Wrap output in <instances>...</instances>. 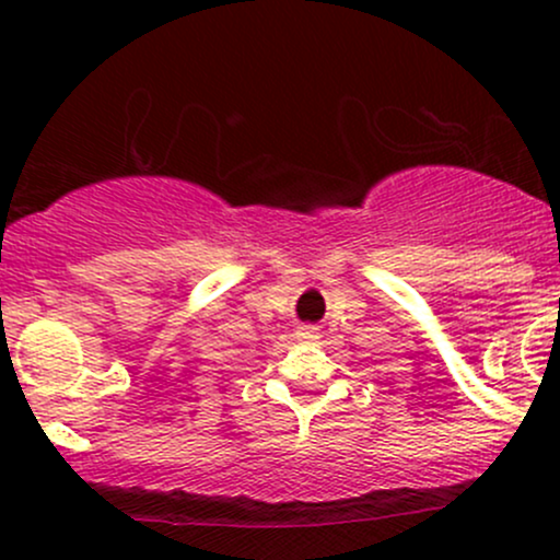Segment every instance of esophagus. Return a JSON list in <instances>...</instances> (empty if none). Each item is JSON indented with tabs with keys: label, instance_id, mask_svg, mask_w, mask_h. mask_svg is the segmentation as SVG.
Returning <instances> with one entry per match:
<instances>
[{
	"label": "esophagus",
	"instance_id": "1",
	"mask_svg": "<svg viewBox=\"0 0 560 560\" xmlns=\"http://www.w3.org/2000/svg\"><path fill=\"white\" fill-rule=\"evenodd\" d=\"M294 337H298L300 342H316L320 337V329L316 324H300L298 329H294Z\"/></svg>",
	"mask_w": 560,
	"mask_h": 560
}]
</instances>
